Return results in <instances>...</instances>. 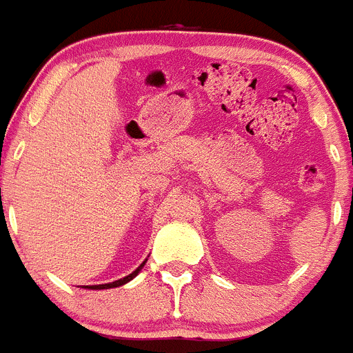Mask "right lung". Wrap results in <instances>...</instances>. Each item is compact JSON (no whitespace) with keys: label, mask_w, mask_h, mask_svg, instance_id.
<instances>
[{"label":"right lung","mask_w":353,"mask_h":353,"mask_svg":"<svg viewBox=\"0 0 353 353\" xmlns=\"http://www.w3.org/2000/svg\"><path fill=\"white\" fill-rule=\"evenodd\" d=\"M144 264H145V261H144V263L141 264V266L137 268V270H135V271H132V273L128 274V276L121 278V280H117V281H113V283H104V285H90V287H83V288H90V290H108V288H117V287H121V285H125V283H128V281H130V280H134V278L137 276V274H139V271H141L142 268H144Z\"/></svg>","instance_id":"obj_1"}]
</instances>
